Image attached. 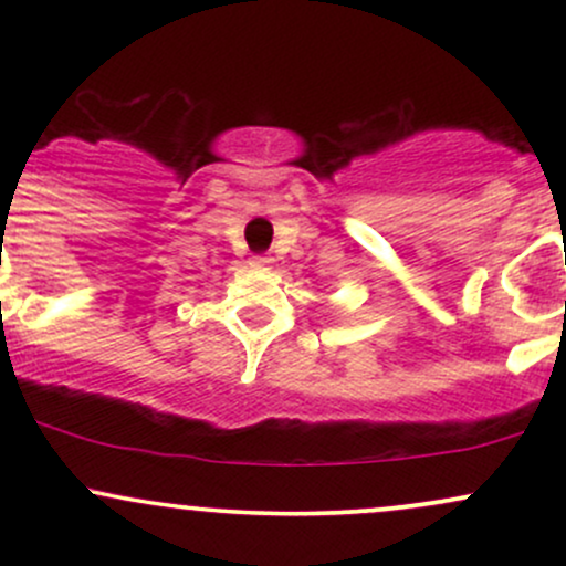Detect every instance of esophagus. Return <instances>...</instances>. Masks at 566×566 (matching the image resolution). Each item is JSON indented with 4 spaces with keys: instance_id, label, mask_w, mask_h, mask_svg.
Returning <instances> with one entry per match:
<instances>
[{
    "instance_id": "1",
    "label": "esophagus",
    "mask_w": 566,
    "mask_h": 566,
    "mask_svg": "<svg viewBox=\"0 0 566 566\" xmlns=\"http://www.w3.org/2000/svg\"><path fill=\"white\" fill-rule=\"evenodd\" d=\"M271 263H274V261H271V258H265V255H252L250 258V265H252V269H271Z\"/></svg>"
}]
</instances>
